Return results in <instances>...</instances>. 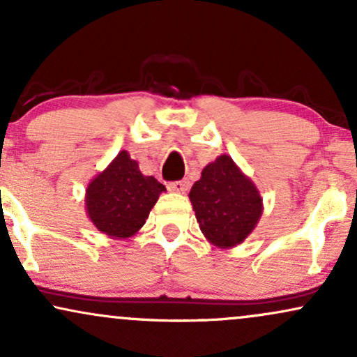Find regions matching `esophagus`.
<instances>
[{"label": "esophagus", "instance_id": "esophagus-1", "mask_svg": "<svg viewBox=\"0 0 357 357\" xmlns=\"http://www.w3.org/2000/svg\"><path fill=\"white\" fill-rule=\"evenodd\" d=\"M167 190L173 192H186L190 190V181L188 179H181V181H174L167 184Z\"/></svg>", "mask_w": 357, "mask_h": 357}]
</instances>
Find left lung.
<instances>
[{"label": "left lung", "instance_id": "1", "mask_svg": "<svg viewBox=\"0 0 357 357\" xmlns=\"http://www.w3.org/2000/svg\"><path fill=\"white\" fill-rule=\"evenodd\" d=\"M190 201L201 233L216 248L241 244L263 216V196L227 154L204 167L192 184Z\"/></svg>", "mask_w": 357, "mask_h": 357}]
</instances>
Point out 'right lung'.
<instances>
[{
  "label": "right lung",
  "mask_w": 357,
  "mask_h": 357,
  "mask_svg": "<svg viewBox=\"0 0 357 357\" xmlns=\"http://www.w3.org/2000/svg\"><path fill=\"white\" fill-rule=\"evenodd\" d=\"M166 188L144 176L126 149L89 181L84 195L86 214L98 231L111 239L135 236Z\"/></svg>",
  "instance_id": "1"
}]
</instances>
